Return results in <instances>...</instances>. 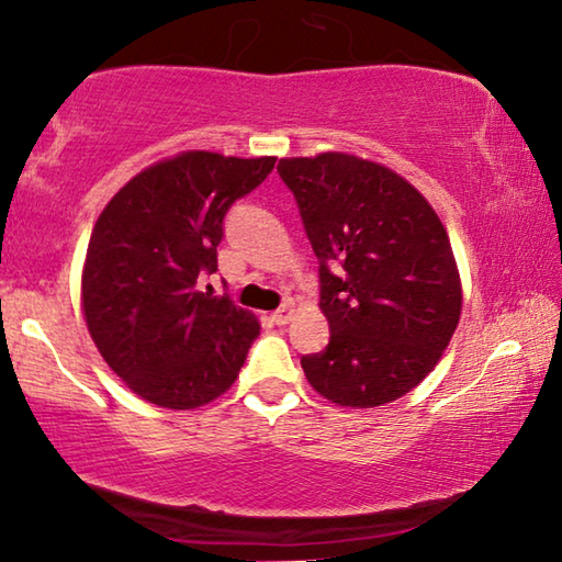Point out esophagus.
Instances as JSON below:
<instances>
[{
    "label": "esophagus",
    "instance_id": "1",
    "mask_svg": "<svg viewBox=\"0 0 562 562\" xmlns=\"http://www.w3.org/2000/svg\"><path fill=\"white\" fill-rule=\"evenodd\" d=\"M291 316H293V306H291V304H283L281 308L273 311L271 322H273L276 326H286V324L291 322Z\"/></svg>",
    "mask_w": 562,
    "mask_h": 562
}]
</instances>
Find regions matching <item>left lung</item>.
I'll return each mask as SVG.
<instances>
[{"label":"left lung","mask_w":562,"mask_h":562,"mask_svg":"<svg viewBox=\"0 0 562 562\" xmlns=\"http://www.w3.org/2000/svg\"><path fill=\"white\" fill-rule=\"evenodd\" d=\"M318 258L324 351L301 357L308 384L339 407H382L412 392L450 344L462 286L450 236L417 188L347 153L283 158Z\"/></svg>","instance_id":"left-lung-1"}]
</instances>
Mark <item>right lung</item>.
Here are the masks:
<instances>
[{
  "mask_svg": "<svg viewBox=\"0 0 562 562\" xmlns=\"http://www.w3.org/2000/svg\"><path fill=\"white\" fill-rule=\"evenodd\" d=\"M276 158L188 150L125 183L94 223L82 311L108 367L168 409H195L236 382L258 318L201 286L218 271L223 218Z\"/></svg>",
  "mask_w": 562,
  "mask_h": 562,
  "instance_id": "1",
  "label": "right lung"
}]
</instances>
